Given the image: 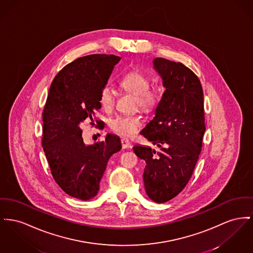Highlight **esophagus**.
Masks as SVG:
<instances>
[{
  "label": "esophagus",
  "instance_id": "obj_1",
  "mask_svg": "<svg viewBox=\"0 0 253 253\" xmlns=\"http://www.w3.org/2000/svg\"><path fill=\"white\" fill-rule=\"evenodd\" d=\"M121 146L123 149L129 148L131 146V142L126 138H122L121 139Z\"/></svg>",
  "mask_w": 253,
  "mask_h": 253
}]
</instances>
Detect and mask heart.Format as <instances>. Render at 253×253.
<instances>
[{
    "mask_svg": "<svg viewBox=\"0 0 253 253\" xmlns=\"http://www.w3.org/2000/svg\"><path fill=\"white\" fill-rule=\"evenodd\" d=\"M120 87L136 96V105L143 110L153 109L158 102V94L150 89V80L138 70H132L123 76ZM99 103L105 110L114 105V92L110 86H105L99 94ZM142 126V119L138 116H118L109 121L110 129L121 136L132 137Z\"/></svg>",
    "mask_w": 253,
    "mask_h": 253,
    "instance_id": "1",
    "label": "heart"
}]
</instances>
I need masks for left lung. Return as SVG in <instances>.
I'll return each mask as SVG.
<instances>
[{
	"label": "left lung",
	"instance_id": "left-lung-1",
	"mask_svg": "<svg viewBox=\"0 0 253 253\" xmlns=\"http://www.w3.org/2000/svg\"><path fill=\"white\" fill-rule=\"evenodd\" d=\"M153 64L165 90L155 118L140 134L159 151L141 145L133 149L146 164V194L163 204L180 193L193 174L206 131L204 92L198 76L183 64L164 58Z\"/></svg>",
	"mask_w": 253,
	"mask_h": 253
}]
</instances>
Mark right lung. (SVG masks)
I'll list each match as a JSON object with an SVG mask.
<instances>
[{
	"label": "right lung",
	"mask_w": 253,
	"mask_h": 253,
	"mask_svg": "<svg viewBox=\"0 0 253 253\" xmlns=\"http://www.w3.org/2000/svg\"><path fill=\"white\" fill-rule=\"evenodd\" d=\"M119 60L90 54L68 64L53 79L43 111L42 145L52 177L66 193L82 201L97 195L109 159L121 149L120 138L112 134L86 145L80 128L84 120L94 124L100 91Z\"/></svg>",
	"instance_id": "right-lung-1"
}]
</instances>
